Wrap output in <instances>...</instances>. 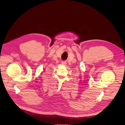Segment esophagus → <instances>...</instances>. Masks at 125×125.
Returning a JSON list of instances; mask_svg holds the SVG:
<instances>
[{
  "label": "esophagus",
  "mask_w": 125,
  "mask_h": 125,
  "mask_svg": "<svg viewBox=\"0 0 125 125\" xmlns=\"http://www.w3.org/2000/svg\"><path fill=\"white\" fill-rule=\"evenodd\" d=\"M62 64H63V65H66V61H62Z\"/></svg>",
  "instance_id": "1"
}]
</instances>
